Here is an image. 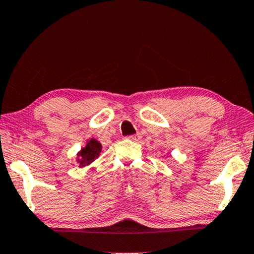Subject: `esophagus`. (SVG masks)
Segmentation results:
<instances>
[{"label":"esophagus","instance_id":"1","mask_svg":"<svg viewBox=\"0 0 254 254\" xmlns=\"http://www.w3.org/2000/svg\"><path fill=\"white\" fill-rule=\"evenodd\" d=\"M127 139L132 140V142H138V140L140 139V135H139V134H136V135L127 136Z\"/></svg>","mask_w":254,"mask_h":254}]
</instances>
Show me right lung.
Wrapping results in <instances>:
<instances>
[{
	"mask_svg": "<svg viewBox=\"0 0 254 254\" xmlns=\"http://www.w3.org/2000/svg\"><path fill=\"white\" fill-rule=\"evenodd\" d=\"M101 153H102V144L94 137L87 139L85 146L77 152L76 162L78 163V167L84 168L92 165Z\"/></svg>",
	"mask_w": 254,
	"mask_h": 254,
	"instance_id": "obj_1",
	"label": "right lung"
}]
</instances>
